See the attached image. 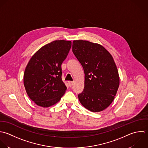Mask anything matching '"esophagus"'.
<instances>
[{"label": "esophagus", "mask_w": 148, "mask_h": 148, "mask_svg": "<svg viewBox=\"0 0 148 148\" xmlns=\"http://www.w3.org/2000/svg\"><path fill=\"white\" fill-rule=\"evenodd\" d=\"M73 83H74L73 81H69V82H68V84H69V85L70 87H71V86H73Z\"/></svg>", "instance_id": "1"}]
</instances>
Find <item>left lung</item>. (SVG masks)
Wrapping results in <instances>:
<instances>
[{
	"instance_id": "1",
	"label": "left lung",
	"mask_w": 148,
	"mask_h": 148,
	"mask_svg": "<svg viewBox=\"0 0 148 148\" xmlns=\"http://www.w3.org/2000/svg\"><path fill=\"white\" fill-rule=\"evenodd\" d=\"M73 52L82 66L85 86L78 95L81 104L97 112L113 101L119 86L117 67L110 53L101 45L86 40H74Z\"/></svg>"
}]
</instances>
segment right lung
Returning <instances> with one entry per match:
<instances>
[{"mask_svg": "<svg viewBox=\"0 0 148 148\" xmlns=\"http://www.w3.org/2000/svg\"><path fill=\"white\" fill-rule=\"evenodd\" d=\"M71 47V42L55 40L40 48L30 58L23 74L29 98L41 107L60 101L67 89L62 79L61 65Z\"/></svg>", "mask_w": 148, "mask_h": 148, "instance_id": "obj_1", "label": "right lung"}]
</instances>
